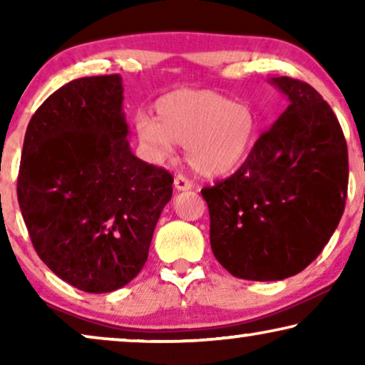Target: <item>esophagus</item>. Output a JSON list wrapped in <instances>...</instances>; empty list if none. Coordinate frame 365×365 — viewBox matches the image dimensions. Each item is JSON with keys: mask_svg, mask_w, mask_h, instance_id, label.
Instances as JSON below:
<instances>
[{"mask_svg": "<svg viewBox=\"0 0 365 365\" xmlns=\"http://www.w3.org/2000/svg\"><path fill=\"white\" fill-rule=\"evenodd\" d=\"M174 187H176L178 191H189V189L192 187V184L187 178H184V176H181V174H178V176L174 178Z\"/></svg>", "mask_w": 365, "mask_h": 365, "instance_id": "1", "label": "esophagus"}]
</instances>
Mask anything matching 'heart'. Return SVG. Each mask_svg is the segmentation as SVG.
<instances>
[{
	"label": "heart",
	"instance_id": "b5f03b06",
	"mask_svg": "<svg viewBox=\"0 0 365 365\" xmlns=\"http://www.w3.org/2000/svg\"><path fill=\"white\" fill-rule=\"evenodd\" d=\"M156 116L139 114L138 138L158 161L184 144L189 166L204 178L232 173L251 153L257 119L251 106L207 89H178L156 103Z\"/></svg>",
	"mask_w": 365,
	"mask_h": 365
}]
</instances>
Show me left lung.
<instances>
[{
    "mask_svg": "<svg viewBox=\"0 0 365 365\" xmlns=\"http://www.w3.org/2000/svg\"><path fill=\"white\" fill-rule=\"evenodd\" d=\"M289 99L231 178L204 187L212 252L232 276L282 281L304 271L329 242L347 197L342 128L311 84L271 81Z\"/></svg>",
    "mask_w": 365,
    "mask_h": 365,
    "instance_id": "left-lung-1",
    "label": "left lung"
}]
</instances>
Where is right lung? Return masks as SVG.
Instances as JSON below:
<instances>
[{"instance_id": "right-lung-1", "label": "right lung", "mask_w": 365, "mask_h": 365, "mask_svg": "<svg viewBox=\"0 0 365 365\" xmlns=\"http://www.w3.org/2000/svg\"><path fill=\"white\" fill-rule=\"evenodd\" d=\"M119 74L54 91L24 134L18 202L41 261L79 291L126 286L148 261L173 176L129 148Z\"/></svg>"}]
</instances>
